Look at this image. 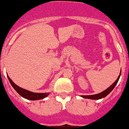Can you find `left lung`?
Listing matches in <instances>:
<instances>
[{
  "label": "left lung",
  "mask_w": 129,
  "mask_h": 129,
  "mask_svg": "<svg viewBox=\"0 0 129 129\" xmlns=\"http://www.w3.org/2000/svg\"><path fill=\"white\" fill-rule=\"evenodd\" d=\"M121 75V72L120 73V75H119L118 77L117 78V79L116 80L115 82H114L113 84L111 85L110 87H109L108 89H106V90H104V91L101 92L99 93V94H94V95H82V98H86V99H102V98H105L107 95H108L111 91H112L113 89L115 88V87L116 86V84L118 83V81L119 78H120V77Z\"/></svg>",
  "instance_id": "obj_1"
}]
</instances>
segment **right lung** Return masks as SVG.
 I'll list each match as a JSON object with an SVG mask.
<instances>
[{"instance_id":"1","label":"right lung","mask_w":129,"mask_h":129,"mask_svg":"<svg viewBox=\"0 0 129 129\" xmlns=\"http://www.w3.org/2000/svg\"><path fill=\"white\" fill-rule=\"evenodd\" d=\"M7 78H8L9 81L11 83L13 87L15 89L16 91L23 98H25V99H29V100H39V99H44V98H46L47 95L49 94V93H35L33 92L29 91L26 89H23V88L20 87L18 86L16 84H15L14 82L12 81V80L9 78L8 75H7Z\"/></svg>"}]
</instances>
